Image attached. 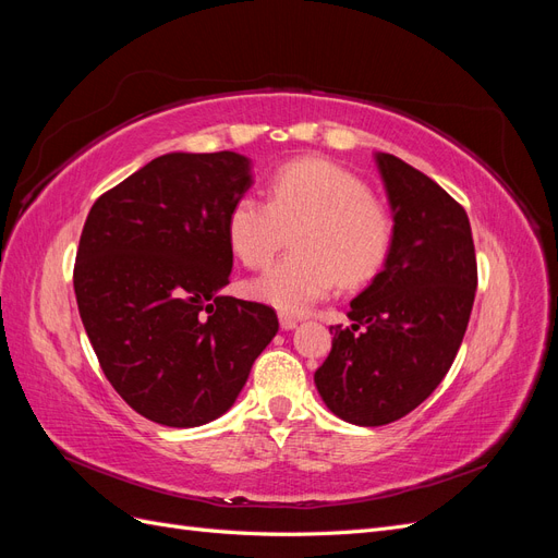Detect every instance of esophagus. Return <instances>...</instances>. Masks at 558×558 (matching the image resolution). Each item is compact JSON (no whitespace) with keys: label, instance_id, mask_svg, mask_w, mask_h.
<instances>
[{"label":"esophagus","instance_id":"obj_1","mask_svg":"<svg viewBox=\"0 0 558 558\" xmlns=\"http://www.w3.org/2000/svg\"><path fill=\"white\" fill-rule=\"evenodd\" d=\"M279 324H281V330H293L298 326V318L291 316V314H279Z\"/></svg>","mask_w":558,"mask_h":558}]
</instances>
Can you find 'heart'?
I'll return each mask as SVG.
<instances>
[{
    "instance_id": "1",
    "label": "heart",
    "mask_w": 558,
    "mask_h": 558,
    "mask_svg": "<svg viewBox=\"0 0 558 558\" xmlns=\"http://www.w3.org/2000/svg\"><path fill=\"white\" fill-rule=\"evenodd\" d=\"M269 202L242 195L228 214V244L246 267L275 258L293 232L295 253L251 283V293L281 312H305L337 283L373 279L388 258L393 223L369 189L344 167L300 158L279 167L267 185Z\"/></svg>"
}]
</instances>
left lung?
Wrapping results in <instances>:
<instances>
[{
    "mask_svg": "<svg viewBox=\"0 0 558 558\" xmlns=\"http://www.w3.org/2000/svg\"><path fill=\"white\" fill-rule=\"evenodd\" d=\"M393 242L381 272L351 300L349 328L330 326L332 349L314 384L349 424L384 426L418 408L459 353L477 291L465 209L424 172L377 154Z\"/></svg>",
    "mask_w": 558,
    "mask_h": 558,
    "instance_id": "8db88e82",
    "label": "left lung"
}]
</instances>
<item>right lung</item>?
I'll use <instances>...</instances> for the list:
<instances>
[{
    "mask_svg": "<svg viewBox=\"0 0 558 558\" xmlns=\"http://www.w3.org/2000/svg\"><path fill=\"white\" fill-rule=\"evenodd\" d=\"M251 160L167 154L97 197L81 232L74 293L107 379L134 412L170 428L226 414L272 342V307L223 295L230 207Z\"/></svg>",
    "mask_w": 558,
    "mask_h": 558,
    "instance_id": "add662e5",
    "label": "right lung"
}]
</instances>
